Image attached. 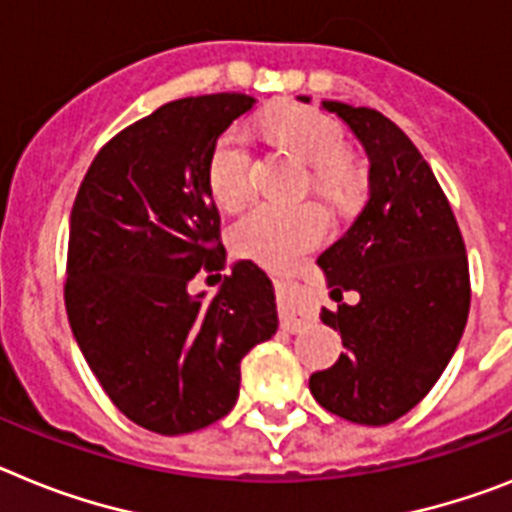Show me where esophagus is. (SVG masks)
Wrapping results in <instances>:
<instances>
[{
  "label": "esophagus",
  "mask_w": 512,
  "mask_h": 512,
  "mask_svg": "<svg viewBox=\"0 0 512 512\" xmlns=\"http://www.w3.org/2000/svg\"><path fill=\"white\" fill-rule=\"evenodd\" d=\"M278 288V311H281L283 330H299L301 324L314 319V309H311L306 291L301 281L296 278H281L275 283Z\"/></svg>",
  "instance_id": "esophagus-1"
}]
</instances>
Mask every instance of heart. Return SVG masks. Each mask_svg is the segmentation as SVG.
Instances as JSON below:
<instances>
[{
  "mask_svg": "<svg viewBox=\"0 0 512 512\" xmlns=\"http://www.w3.org/2000/svg\"><path fill=\"white\" fill-rule=\"evenodd\" d=\"M265 131L296 157L311 164V185L332 201H342L353 175L345 162V133L330 115L309 108L278 110L265 121ZM255 151L247 131L226 128L208 157L206 180L213 201L221 208H237L252 190ZM330 229V219L319 206H275L252 203L239 213L229 229L231 250L242 257L286 268L306 250L317 247Z\"/></svg>",
  "mask_w": 512,
  "mask_h": 512,
  "instance_id": "heart-1",
  "label": "heart"
}]
</instances>
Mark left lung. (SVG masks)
<instances>
[{"instance_id": "left-lung-1", "label": "left lung", "mask_w": 512, "mask_h": 512, "mask_svg": "<svg viewBox=\"0 0 512 512\" xmlns=\"http://www.w3.org/2000/svg\"><path fill=\"white\" fill-rule=\"evenodd\" d=\"M322 105L366 146L371 198L317 260L337 301L335 311L322 309V322L340 332L345 353L311 373L309 389L342 420L386 425L407 415L451 361L469 317V260L451 203L410 136L379 110ZM342 290H358L362 301L342 305Z\"/></svg>"}]
</instances>
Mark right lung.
<instances>
[{"instance_id":"1","label":"right lung","mask_w":512,"mask_h":512,"mask_svg":"<svg viewBox=\"0 0 512 512\" xmlns=\"http://www.w3.org/2000/svg\"><path fill=\"white\" fill-rule=\"evenodd\" d=\"M252 97H182L115 133L74 198L64 304L84 361L131 422L201 430L237 404L242 358L278 330L273 283L244 260L216 296H190L224 268L206 167ZM221 278V275H219Z\"/></svg>"}]
</instances>
